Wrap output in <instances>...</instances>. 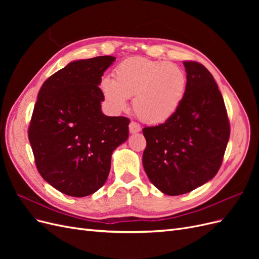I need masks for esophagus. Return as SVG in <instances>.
<instances>
[{
  "instance_id": "esophagus-1",
  "label": "esophagus",
  "mask_w": 259,
  "mask_h": 259,
  "mask_svg": "<svg viewBox=\"0 0 259 259\" xmlns=\"http://www.w3.org/2000/svg\"><path fill=\"white\" fill-rule=\"evenodd\" d=\"M128 127H130V133H132V134H134V133H138V132H140V130H142L140 125L134 121H132L130 123Z\"/></svg>"
}]
</instances>
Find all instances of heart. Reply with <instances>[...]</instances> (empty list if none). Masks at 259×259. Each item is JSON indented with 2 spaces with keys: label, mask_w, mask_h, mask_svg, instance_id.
<instances>
[{
  "label": "heart",
  "mask_w": 259,
  "mask_h": 259,
  "mask_svg": "<svg viewBox=\"0 0 259 259\" xmlns=\"http://www.w3.org/2000/svg\"><path fill=\"white\" fill-rule=\"evenodd\" d=\"M184 70L173 62L131 57L113 70V79L105 76L99 83L107 105L120 112L133 97V109L140 120L160 124L173 117L187 93Z\"/></svg>",
  "instance_id": "heart-1"
}]
</instances>
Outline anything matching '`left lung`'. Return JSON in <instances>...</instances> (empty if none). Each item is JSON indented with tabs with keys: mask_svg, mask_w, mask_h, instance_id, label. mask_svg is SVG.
Segmentation results:
<instances>
[{
	"mask_svg": "<svg viewBox=\"0 0 259 259\" xmlns=\"http://www.w3.org/2000/svg\"><path fill=\"white\" fill-rule=\"evenodd\" d=\"M187 93L173 117L145 127L143 164L160 191L179 195L213 178L230 137V123L213 75L197 61H184Z\"/></svg>",
	"mask_w": 259,
	"mask_h": 259,
	"instance_id": "obj_1",
	"label": "left lung"
}]
</instances>
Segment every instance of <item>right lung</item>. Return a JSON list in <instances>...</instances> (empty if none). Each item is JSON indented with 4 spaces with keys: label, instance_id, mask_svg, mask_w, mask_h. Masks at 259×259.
Segmentation results:
<instances>
[{
    "label": "right lung",
    "instance_id": "obj_1",
    "mask_svg": "<svg viewBox=\"0 0 259 259\" xmlns=\"http://www.w3.org/2000/svg\"><path fill=\"white\" fill-rule=\"evenodd\" d=\"M114 60L99 56L70 62L38 92L29 142L38 173L67 195L86 197L103 187L113 150L128 138L127 117L101 112L98 85Z\"/></svg>",
    "mask_w": 259,
    "mask_h": 259
}]
</instances>
